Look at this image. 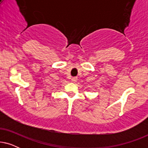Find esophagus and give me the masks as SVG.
Segmentation results:
<instances>
[{
    "label": "esophagus",
    "instance_id": "esophagus-1",
    "mask_svg": "<svg viewBox=\"0 0 148 148\" xmlns=\"http://www.w3.org/2000/svg\"><path fill=\"white\" fill-rule=\"evenodd\" d=\"M71 81H72V82L75 83V82H77V77H73Z\"/></svg>",
    "mask_w": 148,
    "mask_h": 148
}]
</instances>
